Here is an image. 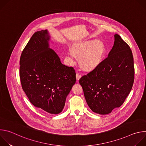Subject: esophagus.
<instances>
[{
	"instance_id": "34e87169",
	"label": "esophagus",
	"mask_w": 146,
	"mask_h": 146,
	"mask_svg": "<svg viewBox=\"0 0 146 146\" xmlns=\"http://www.w3.org/2000/svg\"><path fill=\"white\" fill-rule=\"evenodd\" d=\"M81 78V75L79 73H77L76 74V79L77 81H78Z\"/></svg>"
}]
</instances>
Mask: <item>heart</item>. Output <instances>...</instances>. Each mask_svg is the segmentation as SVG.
Here are the masks:
<instances>
[{
  "instance_id": "1",
  "label": "heart",
  "mask_w": 146,
  "mask_h": 146,
  "mask_svg": "<svg viewBox=\"0 0 146 146\" xmlns=\"http://www.w3.org/2000/svg\"><path fill=\"white\" fill-rule=\"evenodd\" d=\"M105 52L106 46L103 41L95 39L74 43L72 49L69 50V55L73 62L76 57L79 58L81 68L90 72L100 64Z\"/></svg>"
}]
</instances>
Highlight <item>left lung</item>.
<instances>
[{
	"label": "left lung",
	"instance_id": "8db88e82",
	"mask_svg": "<svg viewBox=\"0 0 146 146\" xmlns=\"http://www.w3.org/2000/svg\"><path fill=\"white\" fill-rule=\"evenodd\" d=\"M134 74L132 51L120 36L115 34L108 57L79 80L91 110L105 115L120 107L131 91Z\"/></svg>",
	"mask_w": 146,
	"mask_h": 146
}]
</instances>
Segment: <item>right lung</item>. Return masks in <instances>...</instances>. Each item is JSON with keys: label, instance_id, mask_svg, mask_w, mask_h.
I'll return each mask as SVG.
<instances>
[{"label": "right lung", "instance_id": "right-lung-1", "mask_svg": "<svg viewBox=\"0 0 146 146\" xmlns=\"http://www.w3.org/2000/svg\"><path fill=\"white\" fill-rule=\"evenodd\" d=\"M47 30L35 32L24 49L19 61L23 90L35 107L49 114L62 112L76 83L72 67L62 64L50 47Z\"/></svg>", "mask_w": 146, "mask_h": 146}]
</instances>
